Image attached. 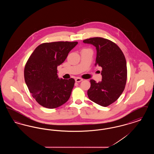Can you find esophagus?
Returning <instances> with one entry per match:
<instances>
[{
	"label": "esophagus",
	"mask_w": 154,
	"mask_h": 154,
	"mask_svg": "<svg viewBox=\"0 0 154 154\" xmlns=\"http://www.w3.org/2000/svg\"><path fill=\"white\" fill-rule=\"evenodd\" d=\"M82 80H83V79H81V78H79V77H77V78L75 79V82H81V81H82Z\"/></svg>",
	"instance_id": "34e87169"
}]
</instances>
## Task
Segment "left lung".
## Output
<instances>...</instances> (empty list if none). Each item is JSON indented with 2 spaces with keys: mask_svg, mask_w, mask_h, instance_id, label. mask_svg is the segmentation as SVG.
Listing matches in <instances>:
<instances>
[{
  "mask_svg": "<svg viewBox=\"0 0 154 154\" xmlns=\"http://www.w3.org/2000/svg\"><path fill=\"white\" fill-rule=\"evenodd\" d=\"M83 42L95 47L97 53L95 65L102 68V81L90 80L88 97L97 104L107 107L116 102L124 90L127 79L126 59L117 45L108 39L93 37Z\"/></svg>",
  "mask_w": 154,
  "mask_h": 154,
  "instance_id": "left-lung-1",
  "label": "left lung"
}]
</instances>
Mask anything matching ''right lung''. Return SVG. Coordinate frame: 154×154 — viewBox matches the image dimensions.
I'll list each match as a JSON object with an SVG mask.
<instances>
[{"label": "right lung", "instance_id": "1", "mask_svg": "<svg viewBox=\"0 0 154 154\" xmlns=\"http://www.w3.org/2000/svg\"><path fill=\"white\" fill-rule=\"evenodd\" d=\"M78 42H57L39 45L30 56L24 69L25 83L37 102L55 109L69 100L73 79H59L57 67L66 59Z\"/></svg>", "mask_w": 154, "mask_h": 154}]
</instances>
